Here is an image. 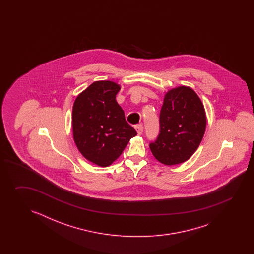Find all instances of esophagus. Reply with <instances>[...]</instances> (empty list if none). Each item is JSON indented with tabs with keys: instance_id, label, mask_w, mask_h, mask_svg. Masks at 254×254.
<instances>
[{
	"instance_id": "34e87169",
	"label": "esophagus",
	"mask_w": 254,
	"mask_h": 254,
	"mask_svg": "<svg viewBox=\"0 0 254 254\" xmlns=\"http://www.w3.org/2000/svg\"><path fill=\"white\" fill-rule=\"evenodd\" d=\"M135 129L137 131L138 135L142 134V131H143V127L142 125H138L137 126H135Z\"/></svg>"
}]
</instances>
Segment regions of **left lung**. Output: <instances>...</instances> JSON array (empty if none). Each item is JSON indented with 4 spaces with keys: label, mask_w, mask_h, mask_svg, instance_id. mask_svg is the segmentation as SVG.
Instances as JSON below:
<instances>
[{
    "label": "left lung",
    "mask_w": 254,
    "mask_h": 254,
    "mask_svg": "<svg viewBox=\"0 0 254 254\" xmlns=\"http://www.w3.org/2000/svg\"><path fill=\"white\" fill-rule=\"evenodd\" d=\"M160 129L150 149L162 164L170 166L186 162L198 149L205 132V109L190 87H175L165 93Z\"/></svg>",
    "instance_id": "8db88e82"
}]
</instances>
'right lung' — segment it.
I'll list each match as a JSON object with an SVG mask.
<instances>
[{
    "instance_id": "add662e5",
    "label": "right lung",
    "mask_w": 254,
    "mask_h": 254,
    "mask_svg": "<svg viewBox=\"0 0 254 254\" xmlns=\"http://www.w3.org/2000/svg\"><path fill=\"white\" fill-rule=\"evenodd\" d=\"M120 90L115 81H94L73 103L71 124L76 147L86 160L101 167L116 161L137 134L116 102Z\"/></svg>"
}]
</instances>
